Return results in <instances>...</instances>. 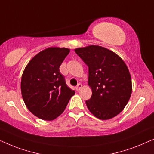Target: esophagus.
I'll list each match as a JSON object with an SVG mask.
<instances>
[{
	"label": "esophagus",
	"instance_id": "esophagus-1",
	"mask_svg": "<svg viewBox=\"0 0 154 154\" xmlns=\"http://www.w3.org/2000/svg\"><path fill=\"white\" fill-rule=\"evenodd\" d=\"M82 84H78L77 85V86H76V90H77V91H79L82 88Z\"/></svg>",
	"mask_w": 154,
	"mask_h": 154
}]
</instances>
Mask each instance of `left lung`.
<instances>
[{
    "mask_svg": "<svg viewBox=\"0 0 154 154\" xmlns=\"http://www.w3.org/2000/svg\"><path fill=\"white\" fill-rule=\"evenodd\" d=\"M75 51L88 67V84L92 96L86 101L88 109L100 119L114 117L131 96V77L126 65L116 54L98 45Z\"/></svg>",
    "mask_w": 154,
    "mask_h": 154,
    "instance_id": "left-lung-1",
    "label": "left lung"
}]
</instances>
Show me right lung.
I'll return each instance as SVG.
<instances>
[{"instance_id": "1", "label": "right lung", "mask_w": 154, "mask_h": 154, "mask_svg": "<svg viewBox=\"0 0 154 154\" xmlns=\"http://www.w3.org/2000/svg\"><path fill=\"white\" fill-rule=\"evenodd\" d=\"M69 52L68 48L49 47L35 56L23 71L21 81L23 100L29 111L41 119L57 118L75 94L67 86L59 70Z\"/></svg>"}]
</instances>
